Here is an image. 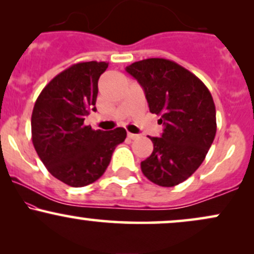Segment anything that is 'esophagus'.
<instances>
[{"instance_id":"1","label":"esophagus","mask_w":254,"mask_h":254,"mask_svg":"<svg viewBox=\"0 0 254 254\" xmlns=\"http://www.w3.org/2000/svg\"><path fill=\"white\" fill-rule=\"evenodd\" d=\"M127 137H129V138L130 139H137V138H138V135H136V133H127Z\"/></svg>"}]
</instances>
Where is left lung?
<instances>
[{
	"mask_svg": "<svg viewBox=\"0 0 254 254\" xmlns=\"http://www.w3.org/2000/svg\"><path fill=\"white\" fill-rule=\"evenodd\" d=\"M143 87L149 111L161 116V137H149L153 153L141 162L151 183L172 188L202 165L216 135V109L206 86L188 69L165 58L127 66Z\"/></svg>",
	"mask_w": 254,
	"mask_h": 254,
	"instance_id": "8db88e82",
	"label": "left lung"
}]
</instances>
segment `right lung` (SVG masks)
<instances>
[{
  "label": "right lung",
  "instance_id": "add662e5",
  "mask_svg": "<svg viewBox=\"0 0 254 254\" xmlns=\"http://www.w3.org/2000/svg\"><path fill=\"white\" fill-rule=\"evenodd\" d=\"M106 62H80L66 68L44 87L31 118L32 142L42 162L55 178L82 188L106 171L127 130H93L84 118L95 111L98 80Z\"/></svg>",
  "mask_w": 254,
  "mask_h": 254
}]
</instances>
